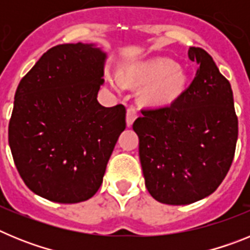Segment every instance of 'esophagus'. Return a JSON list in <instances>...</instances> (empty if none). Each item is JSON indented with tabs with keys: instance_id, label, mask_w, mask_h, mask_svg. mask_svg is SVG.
I'll return each mask as SVG.
<instances>
[{
	"instance_id": "esophagus-1",
	"label": "esophagus",
	"mask_w": 250,
	"mask_h": 250,
	"mask_svg": "<svg viewBox=\"0 0 250 250\" xmlns=\"http://www.w3.org/2000/svg\"><path fill=\"white\" fill-rule=\"evenodd\" d=\"M136 118H138V111H136L135 107H129L126 111V126H131Z\"/></svg>"
}]
</instances>
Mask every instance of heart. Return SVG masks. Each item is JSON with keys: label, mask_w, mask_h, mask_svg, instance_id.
<instances>
[{"label": "heart", "mask_w": 250, "mask_h": 250, "mask_svg": "<svg viewBox=\"0 0 250 250\" xmlns=\"http://www.w3.org/2000/svg\"><path fill=\"white\" fill-rule=\"evenodd\" d=\"M130 83H149L144 91V98L149 103L164 105L175 100L182 94L187 83V75L179 68L173 60L165 57L141 61L130 66L125 74ZM110 83L120 89L123 80L120 76H112Z\"/></svg>", "instance_id": "b5f03b06"}]
</instances>
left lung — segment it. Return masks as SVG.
Returning a JSON list of instances; mask_svg holds the SVG:
<instances>
[{"instance_id": "8db88e82", "label": "left lung", "mask_w": 250, "mask_h": 250, "mask_svg": "<svg viewBox=\"0 0 250 250\" xmlns=\"http://www.w3.org/2000/svg\"><path fill=\"white\" fill-rule=\"evenodd\" d=\"M188 56L195 77L170 105L141 110L132 125L145 187L158 202L187 205L222 184L234 159L238 118L229 81L200 47Z\"/></svg>"}]
</instances>
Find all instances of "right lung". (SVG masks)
<instances>
[{
	"label": "right lung",
	"instance_id": "right-lung-1",
	"mask_svg": "<svg viewBox=\"0 0 250 250\" xmlns=\"http://www.w3.org/2000/svg\"><path fill=\"white\" fill-rule=\"evenodd\" d=\"M105 61L94 43L57 45L19 83L8 144L28 189L51 202L94 196L126 126L124 105L98 101Z\"/></svg>",
	"mask_w": 250,
	"mask_h": 250
}]
</instances>
